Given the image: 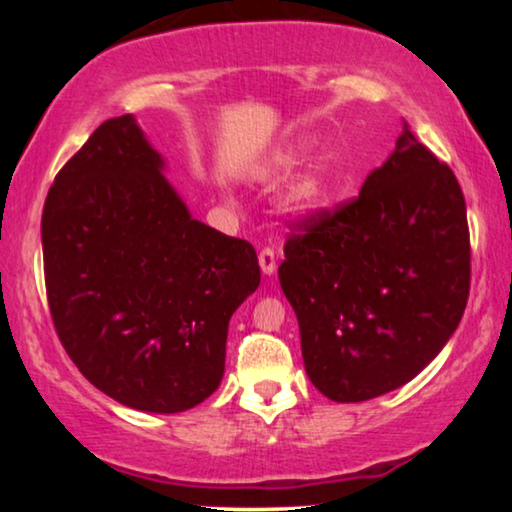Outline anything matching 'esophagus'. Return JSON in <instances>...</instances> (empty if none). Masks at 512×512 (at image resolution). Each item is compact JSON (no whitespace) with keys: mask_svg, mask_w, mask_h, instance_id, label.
Returning <instances> with one entry per match:
<instances>
[{"mask_svg":"<svg viewBox=\"0 0 512 512\" xmlns=\"http://www.w3.org/2000/svg\"><path fill=\"white\" fill-rule=\"evenodd\" d=\"M258 263H261L263 275H272L277 270V254L272 247H263L258 251Z\"/></svg>","mask_w":512,"mask_h":512,"instance_id":"esophagus-1","label":"esophagus"}]
</instances>
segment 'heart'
I'll return each mask as SVG.
<instances>
[{
    "label": "heart",
    "mask_w": 512,
    "mask_h": 512,
    "mask_svg": "<svg viewBox=\"0 0 512 512\" xmlns=\"http://www.w3.org/2000/svg\"><path fill=\"white\" fill-rule=\"evenodd\" d=\"M284 165H289L296 160V153H286L282 158ZM328 179H331V165H328L326 158H319L317 163H314L307 174L300 181L298 188H296V200L300 205L305 207H317L324 202L326 198V191H328Z\"/></svg>",
    "instance_id": "1"
}]
</instances>
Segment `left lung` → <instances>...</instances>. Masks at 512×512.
<instances>
[{"mask_svg":"<svg viewBox=\"0 0 512 512\" xmlns=\"http://www.w3.org/2000/svg\"><path fill=\"white\" fill-rule=\"evenodd\" d=\"M291 228L279 284L314 387L359 403L422 373L457 331L471 289L466 202L450 167L403 121L356 198Z\"/></svg>","mask_w":512,"mask_h":512,"instance_id":"1","label":"left lung"}]
</instances>
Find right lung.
<instances>
[{
  "label": "right lung",
  "mask_w": 512,
  "mask_h": 512,
  "mask_svg": "<svg viewBox=\"0 0 512 512\" xmlns=\"http://www.w3.org/2000/svg\"><path fill=\"white\" fill-rule=\"evenodd\" d=\"M130 114L62 165L41 216L55 333L90 384L144 412L219 387L228 321L261 284L256 249L195 221Z\"/></svg>",
  "instance_id": "right-lung-1"
}]
</instances>
